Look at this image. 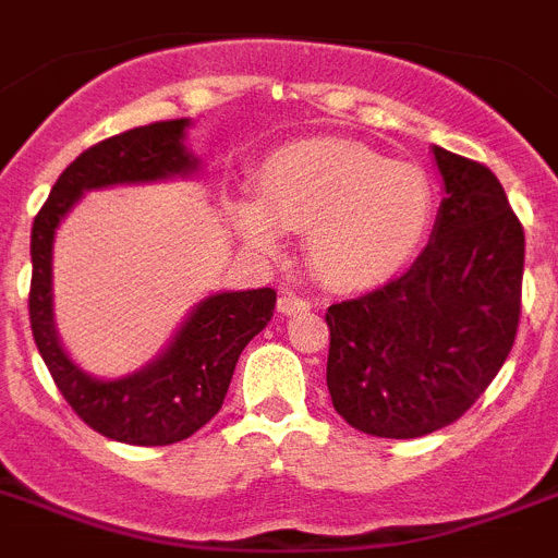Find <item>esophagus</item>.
<instances>
[{
    "mask_svg": "<svg viewBox=\"0 0 558 558\" xmlns=\"http://www.w3.org/2000/svg\"><path fill=\"white\" fill-rule=\"evenodd\" d=\"M308 308H312V303L294 292H283L278 298V312L286 314V317H292V314H303V312H308Z\"/></svg>",
    "mask_w": 558,
    "mask_h": 558,
    "instance_id": "esophagus-1",
    "label": "esophagus"
}]
</instances>
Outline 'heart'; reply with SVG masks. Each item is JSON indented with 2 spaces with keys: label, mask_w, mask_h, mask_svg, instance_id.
<instances>
[{
  "label": "heart",
  "mask_w": 558,
  "mask_h": 558,
  "mask_svg": "<svg viewBox=\"0 0 558 558\" xmlns=\"http://www.w3.org/2000/svg\"><path fill=\"white\" fill-rule=\"evenodd\" d=\"M433 207V185L415 165L345 140H308L266 157L258 202L241 198L232 219L260 252L278 250L283 227L308 230L314 272L337 289H365L410 264Z\"/></svg>",
  "instance_id": "heart-1"
}]
</instances>
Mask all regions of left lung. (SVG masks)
Wrapping results in <instances>:
<instances>
[{
    "mask_svg": "<svg viewBox=\"0 0 558 558\" xmlns=\"http://www.w3.org/2000/svg\"><path fill=\"white\" fill-rule=\"evenodd\" d=\"M444 198L401 278L326 312L328 393L353 429L421 438L466 413L520 326L525 232L486 165L433 145Z\"/></svg>",
    "mask_w": 558,
    "mask_h": 558,
    "instance_id": "8db88e82",
    "label": "left lung"
}]
</instances>
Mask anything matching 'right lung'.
I'll return each instance as SVG.
<instances>
[{"label":"right lung","instance_id":"right-lung-1","mask_svg":"<svg viewBox=\"0 0 558 558\" xmlns=\"http://www.w3.org/2000/svg\"><path fill=\"white\" fill-rule=\"evenodd\" d=\"M191 118L140 125L86 148L70 162L31 232V328L52 381L95 433L134 447H168L191 438L225 404L241 351L266 328L275 289L216 292L198 300L157 360L120 379H98L72 362L52 317V244L77 198L114 185L187 179L198 157L187 151Z\"/></svg>","mask_w":558,"mask_h":558}]
</instances>
